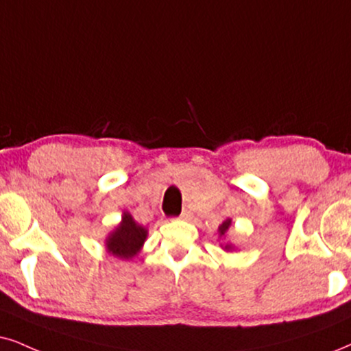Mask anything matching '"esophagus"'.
<instances>
[{
	"label": "esophagus",
	"instance_id": "obj_1",
	"mask_svg": "<svg viewBox=\"0 0 351 351\" xmlns=\"http://www.w3.org/2000/svg\"><path fill=\"white\" fill-rule=\"evenodd\" d=\"M180 219H183V220H186V219H189V212L188 210H184L183 214L180 215Z\"/></svg>",
	"mask_w": 351,
	"mask_h": 351
}]
</instances>
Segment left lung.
<instances>
[{
    "label": "left lung",
    "mask_w": 351,
    "mask_h": 351,
    "mask_svg": "<svg viewBox=\"0 0 351 351\" xmlns=\"http://www.w3.org/2000/svg\"><path fill=\"white\" fill-rule=\"evenodd\" d=\"M230 223H232V220H225L223 223L220 225V228H219V232H220V234H225V232H227L228 230V227H230ZM225 250H232V246L230 245H227L225 246Z\"/></svg>",
    "instance_id": "left-lung-1"
}]
</instances>
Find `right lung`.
Masks as SVG:
<instances>
[{
  "label": "right lung",
  "instance_id": "right-lung-1",
  "mask_svg": "<svg viewBox=\"0 0 351 351\" xmlns=\"http://www.w3.org/2000/svg\"><path fill=\"white\" fill-rule=\"evenodd\" d=\"M147 237V230L137 225L130 214H124L119 227L106 239V247L113 256L131 259L141 250Z\"/></svg>",
  "mask_w": 351,
  "mask_h": 351
}]
</instances>
